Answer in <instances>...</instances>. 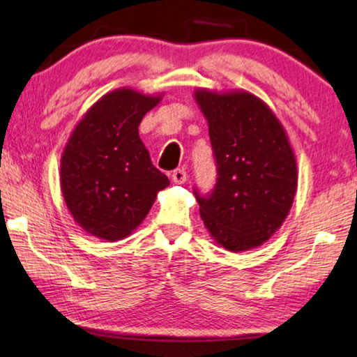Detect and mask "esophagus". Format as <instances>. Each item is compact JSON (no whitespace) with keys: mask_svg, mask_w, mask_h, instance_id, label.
<instances>
[{"mask_svg":"<svg viewBox=\"0 0 357 357\" xmlns=\"http://www.w3.org/2000/svg\"><path fill=\"white\" fill-rule=\"evenodd\" d=\"M186 180H188V174H186L185 169H175L172 172V182L177 183V185H182L185 183Z\"/></svg>","mask_w":357,"mask_h":357,"instance_id":"obj_1","label":"esophagus"}]
</instances>
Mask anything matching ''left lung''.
<instances>
[{"mask_svg":"<svg viewBox=\"0 0 357 357\" xmlns=\"http://www.w3.org/2000/svg\"><path fill=\"white\" fill-rule=\"evenodd\" d=\"M208 123L217 183L201 196V218L221 247L241 253L264 243L288 217L297 190V166L284 128L248 91L196 90Z\"/></svg>","mask_w":357,"mask_h":357,"instance_id":"1","label":"left lung"}]
</instances>
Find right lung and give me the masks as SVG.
I'll return each mask as SVG.
<instances>
[{"instance_id":"right-lung-1","label":"right lung","mask_w":357,"mask_h":357,"mask_svg":"<svg viewBox=\"0 0 357 357\" xmlns=\"http://www.w3.org/2000/svg\"><path fill=\"white\" fill-rule=\"evenodd\" d=\"M160 101V95L114 90L74 128L61 155V192L75 223L91 236L128 237L171 183L139 137L144 115Z\"/></svg>"}]
</instances>
